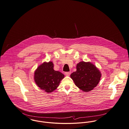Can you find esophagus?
<instances>
[{
  "mask_svg": "<svg viewBox=\"0 0 129 129\" xmlns=\"http://www.w3.org/2000/svg\"><path fill=\"white\" fill-rule=\"evenodd\" d=\"M71 74V72H65V74L66 75V76H69Z\"/></svg>",
  "mask_w": 129,
  "mask_h": 129,
  "instance_id": "obj_1",
  "label": "esophagus"
}]
</instances>
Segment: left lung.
Returning a JSON list of instances; mask_svg holds the SVG:
<instances>
[{
	"instance_id": "obj_1",
	"label": "left lung",
	"mask_w": 129,
	"mask_h": 129,
	"mask_svg": "<svg viewBox=\"0 0 129 129\" xmlns=\"http://www.w3.org/2000/svg\"><path fill=\"white\" fill-rule=\"evenodd\" d=\"M70 76L79 89L88 92L98 85L101 74L99 69L90 62L81 61L77 64L76 71Z\"/></svg>"
}]
</instances>
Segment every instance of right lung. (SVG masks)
I'll list each match as a JSON object with an SVG mask.
<instances>
[{
	"label": "right lung",
	"mask_w": 129,
	"mask_h": 129,
	"mask_svg": "<svg viewBox=\"0 0 129 129\" xmlns=\"http://www.w3.org/2000/svg\"><path fill=\"white\" fill-rule=\"evenodd\" d=\"M64 75L54 71L52 61L44 62L40 65L34 73V80L39 88L47 93H51L58 87Z\"/></svg>",
	"instance_id": "obj_1"
}]
</instances>
